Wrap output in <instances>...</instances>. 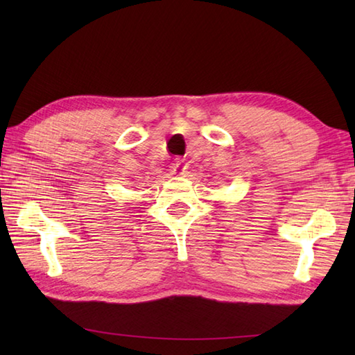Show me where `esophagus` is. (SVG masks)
Instances as JSON below:
<instances>
[{"label":"esophagus","instance_id":"esophagus-1","mask_svg":"<svg viewBox=\"0 0 355 355\" xmlns=\"http://www.w3.org/2000/svg\"><path fill=\"white\" fill-rule=\"evenodd\" d=\"M171 169H172V173H175V175H183L187 169V163L184 160H180V158H177V160L172 163Z\"/></svg>","mask_w":355,"mask_h":355}]
</instances>
